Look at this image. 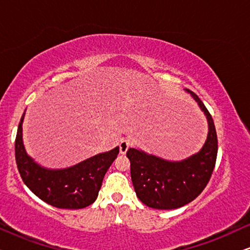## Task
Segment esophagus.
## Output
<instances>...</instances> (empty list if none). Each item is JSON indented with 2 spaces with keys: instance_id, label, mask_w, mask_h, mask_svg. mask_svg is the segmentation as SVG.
Instances as JSON below:
<instances>
[{
  "instance_id": "obj_1",
  "label": "esophagus",
  "mask_w": 250,
  "mask_h": 250,
  "mask_svg": "<svg viewBox=\"0 0 250 250\" xmlns=\"http://www.w3.org/2000/svg\"><path fill=\"white\" fill-rule=\"evenodd\" d=\"M129 146H131V141L127 139H123L122 141L119 142V151H121L122 155H125Z\"/></svg>"
}]
</instances>
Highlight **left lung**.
<instances>
[{
  "instance_id": "8db88e82",
  "label": "left lung",
  "mask_w": 250,
  "mask_h": 250,
  "mask_svg": "<svg viewBox=\"0 0 250 250\" xmlns=\"http://www.w3.org/2000/svg\"><path fill=\"white\" fill-rule=\"evenodd\" d=\"M187 91L208 122L207 140L200 151L181 162H169L135 148L126 152L136 196L155 209H175L196 199L209 182L216 163L217 135L213 118L198 95Z\"/></svg>"
}]
</instances>
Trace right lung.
Wrapping results in <instances>:
<instances>
[{
	"mask_svg": "<svg viewBox=\"0 0 250 250\" xmlns=\"http://www.w3.org/2000/svg\"><path fill=\"white\" fill-rule=\"evenodd\" d=\"M17 131L16 163L23 183L46 204L63 209H80L97 199L107 170L119 152V148L99 153L77 165L63 169H47L27 155L22 142V122Z\"/></svg>",
	"mask_w": 250,
	"mask_h": 250,
	"instance_id": "add662e5",
	"label": "right lung"
}]
</instances>
